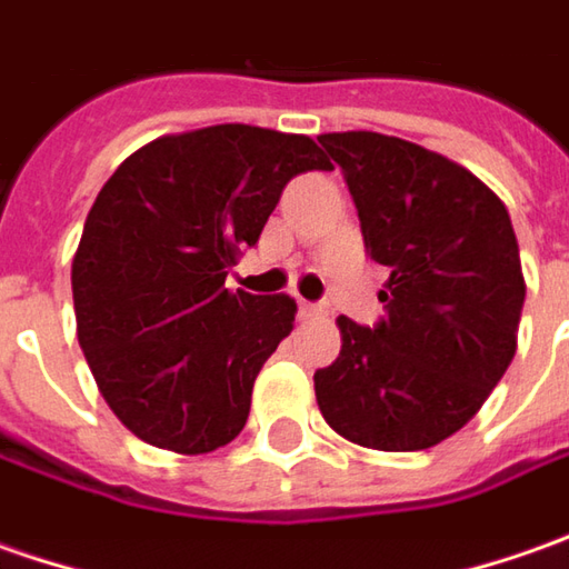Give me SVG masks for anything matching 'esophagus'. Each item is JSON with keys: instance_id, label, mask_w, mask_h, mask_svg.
Returning a JSON list of instances; mask_svg holds the SVG:
<instances>
[{"instance_id": "34e87169", "label": "esophagus", "mask_w": 569, "mask_h": 569, "mask_svg": "<svg viewBox=\"0 0 569 569\" xmlns=\"http://www.w3.org/2000/svg\"><path fill=\"white\" fill-rule=\"evenodd\" d=\"M299 311H302V318H327V305L321 302H302Z\"/></svg>"}]
</instances>
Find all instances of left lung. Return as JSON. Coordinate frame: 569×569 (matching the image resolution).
<instances>
[{
    "label": "left lung",
    "instance_id": "left-lung-1",
    "mask_svg": "<svg viewBox=\"0 0 569 569\" xmlns=\"http://www.w3.org/2000/svg\"><path fill=\"white\" fill-rule=\"evenodd\" d=\"M318 141L343 169L368 254L390 267L381 321L337 318L340 356L315 371L321 416L359 447L428 450L479 412L513 362L526 280L510 213L421 144L378 131Z\"/></svg>",
    "mask_w": 569,
    "mask_h": 569
}]
</instances>
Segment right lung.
Masks as SVG:
<instances>
[{
	"label": "right lung",
	"mask_w": 569,
	"mask_h": 569,
	"mask_svg": "<svg viewBox=\"0 0 569 569\" xmlns=\"http://www.w3.org/2000/svg\"><path fill=\"white\" fill-rule=\"evenodd\" d=\"M330 160L308 134L210 126L134 150L90 207L71 261L78 343L134 438L210 453L246 428L251 387L296 299L229 292L286 182Z\"/></svg>",
	"instance_id": "obj_1"
}]
</instances>
